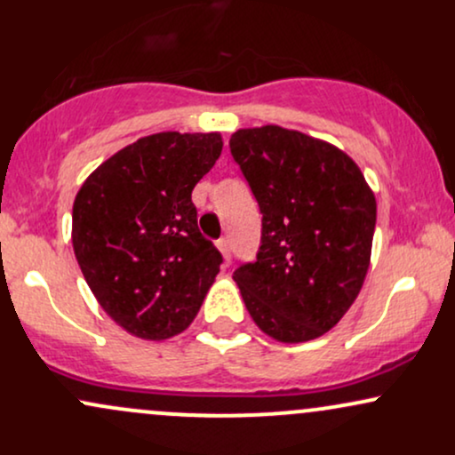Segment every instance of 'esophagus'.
<instances>
[{"label": "esophagus", "instance_id": "esophagus-1", "mask_svg": "<svg viewBox=\"0 0 455 455\" xmlns=\"http://www.w3.org/2000/svg\"><path fill=\"white\" fill-rule=\"evenodd\" d=\"M216 245H218V250H220V252H222L224 260H227V263H228V260H231V242H228V237L218 239Z\"/></svg>", "mask_w": 455, "mask_h": 455}]
</instances>
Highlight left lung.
Segmentation results:
<instances>
[{"instance_id": "8db88e82", "label": "left lung", "mask_w": 455, "mask_h": 455, "mask_svg": "<svg viewBox=\"0 0 455 455\" xmlns=\"http://www.w3.org/2000/svg\"><path fill=\"white\" fill-rule=\"evenodd\" d=\"M231 154L263 213L257 260L233 274L243 304L274 340H315L362 291L374 192L342 149L297 130H237Z\"/></svg>"}]
</instances>
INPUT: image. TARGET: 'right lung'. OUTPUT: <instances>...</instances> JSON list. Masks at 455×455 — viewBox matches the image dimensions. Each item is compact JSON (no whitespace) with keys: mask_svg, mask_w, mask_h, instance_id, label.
Segmentation results:
<instances>
[{"mask_svg":"<svg viewBox=\"0 0 455 455\" xmlns=\"http://www.w3.org/2000/svg\"><path fill=\"white\" fill-rule=\"evenodd\" d=\"M218 132H158L104 160L72 207V248L102 310L143 340L195 321L222 254L198 231L192 190L220 158Z\"/></svg>","mask_w":455,"mask_h":455,"instance_id":"right-lung-1","label":"right lung"}]
</instances>
